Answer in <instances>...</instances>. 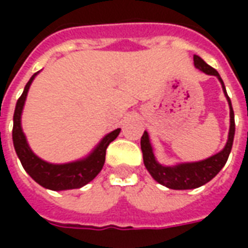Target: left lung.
Listing matches in <instances>:
<instances>
[{
    "mask_svg": "<svg viewBox=\"0 0 248 248\" xmlns=\"http://www.w3.org/2000/svg\"><path fill=\"white\" fill-rule=\"evenodd\" d=\"M194 65L197 69L206 73L208 76H215L222 83V89H223L224 95L227 98V102H229L230 106L229 140H227V143L224 146L223 150L219 151L218 154L210 156L207 159L191 162V163H179L175 166H163V165L156 162L154 153H153L149 134H147V131H145L142 138H140V149H142V154H143V163H145L146 169L156 182L169 187V188H172V190H190V188H197V187H201L210 182L222 170V167L226 165L230 153H231L232 142H234V110H232L231 101L227 95L222 78L219 76L218 71L210 65H207L201 57L194 56Z\"/></svg>",
    "mask_w": 248,
    "mask_h": 248,
    "instance_id": "left-lung-1",
    "label": "left lung"
}]
</instances>
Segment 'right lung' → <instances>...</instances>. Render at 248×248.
Instances as JSON below:
<instances>
[{
  "instance_id": "1",
  "label": "right lung",
  "mask_w": 248,
  "mask_h": 248,
  "mask_svg": "<svg viewBox=\"0 0 248 248\" xmlns=\"http://www.w3.org/2000/svg\"><path fill=\"white\" fill-rule=\"evenodd\" d=\"M37 74L38 73L31 76L29 82L25 86L22 95L18 98L17 105H16L13 117L14 149L24 166L25 171L42 187L54 190V191L79 188L93 181L98 175V172L102 170L105 156H106V149L110 145V142H113L118 137L121 129L114 130L106 137H103V140L93 150V153H90L86 158H83L81 161L63 163V165H53L49 162L42 161L31 151L21 127V114L24 108L25 99L29 92L30 85Z\"/></svg>"
}]
</instances>
